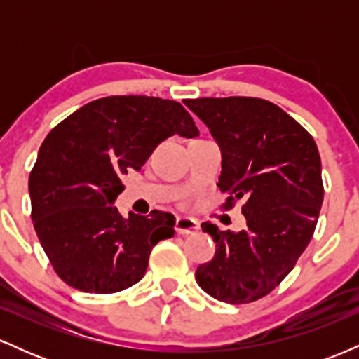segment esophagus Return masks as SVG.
Returning <instances> with one entry per match:
<instances>
[{"label":"esophagus","instance_id":"1","mask_svg":"<svg viewBox=\"0 0 359 359\" xmlns=\"http://www.w3.org/2000/svg\"><path fill=\"white\" fill-rule=\"evenodd\" d=\"M174 229L177 234H192L199 229V222L192 217H177Z\"/></svg>","mask_w":359,"mask_h":359}]
</instances>
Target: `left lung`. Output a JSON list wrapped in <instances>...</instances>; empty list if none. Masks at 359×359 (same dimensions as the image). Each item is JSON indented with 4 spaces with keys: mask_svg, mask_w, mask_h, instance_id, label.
I'll return each instance as SVG.
<instances>
[{
    "mask_svg": "<svg viewBox=\"0 0 359 359\" xmlns=\"http://www.w3.org/2000/svg\"><path fill=\"white\" fill-rule=\"evenodd\" d=\"M184 104L208 125L222 150L217 187L222 211L243 201L246 228L221 231L203 222L216 253L197 266L199 287L228 304H250L275 290L314 234L324 199L320 156L312 135L259 97H199Z\"/></svg>",
    "mask_w": 359,
    "mask_h": 359,
    "instance_id": "left-lung-1",
    "label": "left lung"
}]
</instances>
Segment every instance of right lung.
<instances>
[{"label":"right lung","instance_id":"right-lung-1","mask_svg":"<svg viewBox=\"0 0 359 359\" xmlns=\"http://www.w3.org/2000/svg\"><path fill=\"white\" fill-rule=\"evenodd\" d=\"M199 135L180 102L154 96L90 101L43 140L28 179L32 221L62 282L88 294H116L145 275L151 250L174 236L175 217L118 214L119 177L140 170L172 135Z\"/></svg>","mask_w":359,"mask_h":359}]
</instances>
